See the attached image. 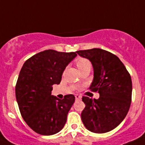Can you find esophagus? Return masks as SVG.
<instances>
[{
	"label": "esophagus",
	"mask_w": 145,
	"mask_h": 145,
	"mask_svg": "<svg viewBox=\"0 0 145 145\" xmlns=\"http://www.w3.org/2000/svg\"><path fill=\"white\" fill-rule=\"evenodd\" d=\"M75 97V99H81V97H80L79 94H76Z\"/></svg>",
	"instance_id": "esophagus-1"
}]
</instances>
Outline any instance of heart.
Instances as JSON below:
<instances>
[{"label":"heart","mask_w":145,"mask_h":145,"mask_svg":"<svg viewBox=\"0 0 145 145\" xmlns=\"http://www.w3.org/2000/svg\"><path fill=\"white\" fill-rule=\"evenodd\" d=\"M75 64L80 72L85 69H91V64L90 61L86 58H83V57H78L77 59L75 60Z\"/></svg>","instance_id":"heart-1"}]
</instances>
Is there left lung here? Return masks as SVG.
<instances>
[{"instance_id": "left-lung-1", "label": "left lung", "mask_w": 145, "mask_h": 145, "mask_svg": "<svg viewBox=\"0 0 145 145\" xmlns=\"http://www.w3.org/2000/svg\"><path fill=\"white\" fill-rule=\"evenodd\" d=\"M89 59L93 68V79L90 90L98 91L99 98L83 97L86 107L81 119L91 132L110 131L122 122L130 108L132 93L131 75L118 57L110 52L92 48L76 52Z\"/></svg>"}]
</instances>
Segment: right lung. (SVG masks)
Here are the masks:
<instances>
[{
	"mask_svg": "<svg viewBox=\"0 0 145 145\" xmlns=\"http://www.w3.org/2000/svg\"><path fill=\"white\" fill-rule=\"evenodd\" d=\"M76 53L46 50L23 65L15 88L16 99L23 119L35 132L49 136L63 129L75 96L59 99L52 95V86L60 84L64 70Z\"/></svg>",
	"mask_w": 145,
	"mask_h": 145,
	"instance_id": "obj_1",
	"label": "right lung"
}]
</instances>
